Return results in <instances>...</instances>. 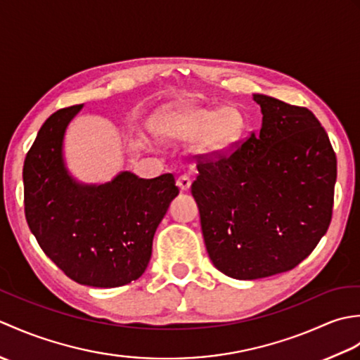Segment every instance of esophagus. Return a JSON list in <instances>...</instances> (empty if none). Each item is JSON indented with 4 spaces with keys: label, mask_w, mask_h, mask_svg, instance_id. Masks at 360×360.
Instances as JSON below:
<instances>
[{
    "label": "esophagus",
    "mask_w": 360,
    "mask_h": 360,
    "mask_svg": "<svg viewBox=\"0 0 360 360\" xmlns=\"http://www.w3.org/2000/svg\"><path fill=\"white\" fill-rule=\"evenodd\" d=\"M176 184L179 186L181 190H188L190 186H192V179H190L188 174H181L178 181H176Z\"/></svg>",
    "instance_id": "esophagus-1"
}]
</instances>
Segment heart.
<instances>
[{"label": "heart", "instance_id": "1", "mask_svg": "<svg viewBox=\"0 0 360 360\" xmlns=\"http://www.w3.org/2000/svg\"><path fill=\"white\" fill-rule=\"evenodd\" d=\"M246 129L244 114L235 106L181 105L165 108L156 120V131L174 141L196 139L201 155L217 156L231 150Z\"/></svg>", "mask_w": 360, "mask_h": 360}]
</instances>
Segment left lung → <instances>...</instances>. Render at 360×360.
Returning <instances> with one entry per match:
<instances>
[{"label": "left lung", "instance_id": "1", "mask_svg": "<svg viewBox=\"0 0 360 360\" xmlns=\"http://www.w3.org/2000/svg\"><path fill=\"white\" fill-rule=\"evenodd\" d=\"M259 134L231 153L200 156L192 195L212 263L238 280L294 269L326 233L338 159L308 108L254 94Z\"/></svg>", "mask_w": 360, "mask_h": 360}]
</instances>
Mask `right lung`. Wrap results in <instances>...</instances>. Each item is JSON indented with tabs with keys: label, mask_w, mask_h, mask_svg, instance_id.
<instances>
[{
	"label": "right lung",
	"mask_w": 360,
	"mask_h": 360,
	"mask_svg": "<svg viewBox=\"0 0 360 360\" xmlns=\"http://www.w3.org/2000/svg\"><path fill=\"white\" fill-rule=\"evenodd\" d=\"M82 106L53 112L27 151L26 221L44 254L71 280L116 288L147 269L153 236L179 188L172 173L142 179L122 172L98 186L75 181L65 167L63 137Z\"/></svg>",
	"instance_id": "1"
}]
</instances>
